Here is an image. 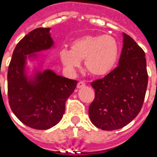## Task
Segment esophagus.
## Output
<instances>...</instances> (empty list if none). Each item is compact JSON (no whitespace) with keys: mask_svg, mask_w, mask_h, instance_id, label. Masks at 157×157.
Here are the masks:
<instances>
[{"mask_svg":"<svg viewBox=\"0 0 157 157\" xmlns=\"http://www.w3.org/2000/svg\"><path fill=\"white\" fill-rule=\"evenodd\" d=\"M86 86V84H85L84 82H82V81H81V82H79L78 83H77V88H82L83 86Z\"/></svg>","mask_w":157,"mask_h":157,"instance_id":"esophagus-1","label":"esophagus"}]
</instances>
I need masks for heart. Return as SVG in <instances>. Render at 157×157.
I'll list each match as a JSON object with an SVG mask.
<instances>
[{
	"mask_svg": "<svg viewBox=\"0 0 157 157\" xmlns=\"http://www.w3.org/2000/svg\"><path fill=\"white\" fill-rule=\"evenodd\" d=\"M119 44L110 35H86L73 40L71 50L60 52V61L74 72L84 61L85 68L93 76H104L111 71L119 57Z\"/></svg>",
	"mask_w": 157,
	"mask_h": 157,
	"instance_id": "heart-1",
	"label": "heart"
}]
</instances>
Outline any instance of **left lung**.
<instances>
[{"label":"left lung","instance_id":"left-lung-1","mask_svg":"<svg viewBox=\"0 0 157 157\" xmlns=\"http://www.w3.org/2000/svg\"><path fill=\"white\" fill-rule=\"evenodd\" d=\"M119 66L101 79L90 83L95 98L89 117L97 128L114 131L126 126L141 110L148 74L145 52L132 37L123 33Z\"/></svg>","mask_w":157,"mask_h":157}]
</instances>
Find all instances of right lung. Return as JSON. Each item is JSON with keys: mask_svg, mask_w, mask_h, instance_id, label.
<instances>
[{"mask_svg": "<svg viewBox=\"0 0 157 157\" xmlns=\"http://www.w3.org/2000/svg\"><path fill=\"white\" fill-rule=\"evenodd\" d=\"M50 28H36L20 40L14 50L7 72L10 109L25 126L46 130L63 117L65 105L76 87L77 81L57 75L51 70L38 72L28 80L25 73L26 56L50 49L53 40Z\"/></svg>", "mask_w": 157, "mask_h": 157, "instance_id": "add662e5", "label": "right lung"}]
</instances>
